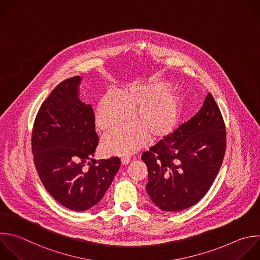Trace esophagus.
<instances>
[{
	"instance_id": "esophagus-1",
	"label": "esophagus",
	"mask_w": 260,
	"mask_h": 260,
	"mask_svg": "<svg viewBox=\"0 0 260 260\" xmlns=\"http://www.w3.org/2000/svg\"><path fill=\"white\" fill-rule=\"evenodd\" d=\"M131 162V158L129 157H122L121 158V164L122 165H126Z\"/></svg>"
}]
</instances>
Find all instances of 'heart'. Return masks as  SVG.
Listing matches in <instances>:
<instances>
[{
	"instance_id": "1",
	"label": "heart",
	"mask_w": 260,
	"mask_h": 260,
	"mask_svg": "<svg viewBox=\"0 0 260 260\" xmlns=\"http://www.w3.org/2000/svg\"><path fill=\"white\" fill-rule=\"evenodd\" d=\"M165 80L128 85L121 95L108 91L100 99L95 119L102 131L113 129L133 118L132 123L104 136L103 150L112 155H128L144 147L149 138L161 141L174 133L184 110V96Z\"/></svg>"
}]
</instances>
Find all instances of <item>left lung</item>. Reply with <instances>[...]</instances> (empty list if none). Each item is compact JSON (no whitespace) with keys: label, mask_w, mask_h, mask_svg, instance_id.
<instances>
[{"label":"left lung","mask_w":260,"mask_h":260,"mask_svg":"<svg viewBox=\"0 0 260 260\" xmlns=\"http://www.w3.org/2000/svg\"><path fill=\"white\" fill-rule=\"evenodd\" d=\"M225 144L224 122L209 93L198 113L142 155L155 205L175 212L199 202L218 174Z\"/></svg>","instance_id":"8db88e82"}]
</instances>
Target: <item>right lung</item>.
Masks as SVG:
<instances>
[{"instance_id": "right-lung-1", "label": "right lung", "mask_w": 260, "mask_h": 260, "mask_svg": "<svg viewBox=\"0 0 260 260\" xmlns=\"http://www.w3.org/2000/svg\"><path fill=\"white\" fill-rule=\"evenodd\" d=\"M80 81V76H74L56 86L37 114L31 136L34 161L44 187L73 211L100 202L120 167L118 157L93 158L99 139L92 106L78 98Z\"/></svg>"}]
</instances>
